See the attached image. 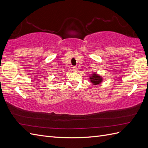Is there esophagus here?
Segmentation results:
<instances>
[{"mask_svg":"<svg viewBox=\"0 0 148 148\" xmlns=\"http://www.w3.org/2000/svg\"><path fill=\"white\" fill-rule=\"evenodd\" d=\"M72 69H73V70L74 71H78L77 67L75 66H73L72 67Z\"/></svg>","mask_w":148,"mask_h":148,"instance_id":"34e87169","label":"esophagus"}]
</instances>
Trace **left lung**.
Returning <instances> with one entry per match:
<instances>
[{
    "label": "left lung",
    "mask_w": 148,
    "mask_h": 148,
    "mask_svg": "<svg viewBox=\"0 0 148 148\" xmlns=\"http://www.w3.org/2000/svg\"><path fill=\"white\" fill-rule=\"evenodd\" d=\"M92 77H90L91 79V82H92V83H93L94 84H99L101 81L102 79L101 77H99V75H97V74L95 73L92 75Z\"/></svg>",
    "instance_id": "1"
}]
</instances>
